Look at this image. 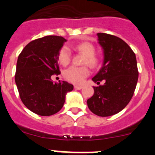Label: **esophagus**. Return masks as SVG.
<instances>
[{
    "mask_svg": "<svg viewBox=\"0 0 155 155\" xmlns=\"http://www.w3.org/2000/svg\"><path fill=\"white\" fill-rule=\"evenodd\" d=\"M82 86H81V85H74V88L76 90H81L82 88Z\"/></svg>",
    "mask_w": 155,
    "mask_h": 155,
    "instance_id": "34e87169",
    "label": "esophagus"
}]
</instances>
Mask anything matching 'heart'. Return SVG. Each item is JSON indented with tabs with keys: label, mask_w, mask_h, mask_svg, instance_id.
Listing matches in <instances>:
<instances>
[{
	"label": "heart",
	"mask_w": 155,
	"mask_h": 155,
	"mask_svg": "<svg viewBox=\"0 0 155 155\" xmlns=\"http://www.w3.org/2000/svg\"><path fill=\"white\" fill-rule=\"evenodd\" d=\"M75 49L84 54V57L82 61V64H87L91 68H98L101 64V59L94 54L95 48L88 42H83L75 46ZM59 62L62 65H68L71 61V52L68 47L61 48L58 54ZM89 74V69L87 66L76 67L72 66L66 70L64 73V78L73 84H81Z\"/></svg>",
	"instance_id": "obj_1"
}]
</instances>
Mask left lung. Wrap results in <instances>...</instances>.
Here are the masks:
<instances>
[{
	"label": "left lung",
	"mask_w": 155,
	"mask_h": 155,
	"mask_svg": "<svg viewBox=\"0 0 155 155\" xmlns=\"http://www.w3.org/2000/svg\"><path fill=\"white\" fill-rule=\"evenodd\" d=\"M103 49L102 68L92 81L97 84L94 94L87 100V106L97 116H110L120 113L134 95L138 80L135 53L123 39L106 33H98Z\"/></svg>",
	"instance_id": "obj_1"
}]
</instances>
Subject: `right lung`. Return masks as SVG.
Returning <instances> with one entry per match:
<instances>
[{"label":"right lung","mask_w":155,"mask_h":155,"mask_svg":"<svg viewBox=\"0 0 155 155\" xmlns=\"http://www.w3.org/2000/svg\"><path fill=\"white\" fill-rule=\"evenodd\" d=\"M66 41L57 35L35 39L25 46L18 58L15 83L20 98L30 111L39 116L58 113L66 94L74 88L67 81L51 80L52 75L61 74L58 54Z\"/></svg>","instance_id":"obj_1"}]
</instances>
